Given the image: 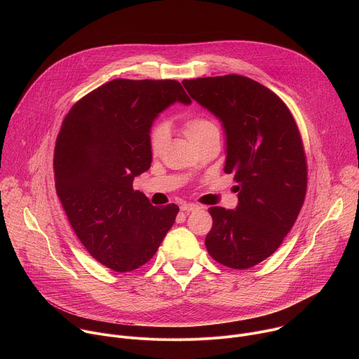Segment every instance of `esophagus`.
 I'll use <instances>...</instances> for the list:
<instances>
[{"mask_svg": "<svg viewBox=\"0 0 359 359\" xmlns=\"http://www.w3.org/2000/svg\"><path fill=\"white\" fill-rule=\"evenodd\" d=\"M200 208L197 206V204H193V203H183L182 206H180V210L182 212H187V213H190V212H197Z\"/></svg>", "mask_w": 359, "mask_h": 359, "instance_id": "1", "label": "esophagus"}]
</instances>
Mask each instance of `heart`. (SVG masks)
Masks as SVG:
<instances>
[{
    "label": "heart",
    "mask_w": 359,
    "mask_h": 359,
    "mask_svg": "<svg viewBox=\"0 0 359 359\" xmlns=\"http://www.w3.org/2000/svg\"><path fill=\"white\" fill-rule=\"evenodd\" d=\"M216 128V125L206 119V118H201V116H194V118H187L183 122V132L186 133V136L193 142L197 137H200L203 133H206L208 130ZM169 137V132L166 129L165 125L158 123L153 126L149 132V147L151 153H159L163 146L166 144Z\"/></svg>",
    "instance_id": "1"
}]
</instances>
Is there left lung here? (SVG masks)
<instances>
[{
    "instance_id": "8db88e82",
    "label": "left lung",
    "mask_w": 359,
    "mask_h": 359,
    "mask_svg": "<svg viewBox=\"0 0 359 359\" xmlns=\"http://www.w3.org/2000/svg\"><path fill=\"white\" fill-rule=\"evenodd\" d=\"M226 133L224 172L238 183L236 210L210 208L212 257L230 269L262 263L294 226L306 191V162L297 123L269 88L241 75L184 79Z\"/></svg>"
}]
</instances>
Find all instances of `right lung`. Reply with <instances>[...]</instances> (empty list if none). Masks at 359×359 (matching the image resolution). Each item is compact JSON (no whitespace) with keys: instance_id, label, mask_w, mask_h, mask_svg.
<instances>
[{"instance_id":"right-lung-1","label":"right lung","mask_w":359,"mask_h":359,"mask_svg":"<svg viewBox=\"0 0 359 359\" xmlns=\"http://www.w3.org/2000/svg\"><path fill=\"white\" fill-rule=\"evenodd\" d=\"M175 102L191 104L177 81L114 79L79 99L58 133L57 194L83 247L114 271L146 264L179 213L133 190L151 163L153 121Z\"/></svg>"}]
</instances>
